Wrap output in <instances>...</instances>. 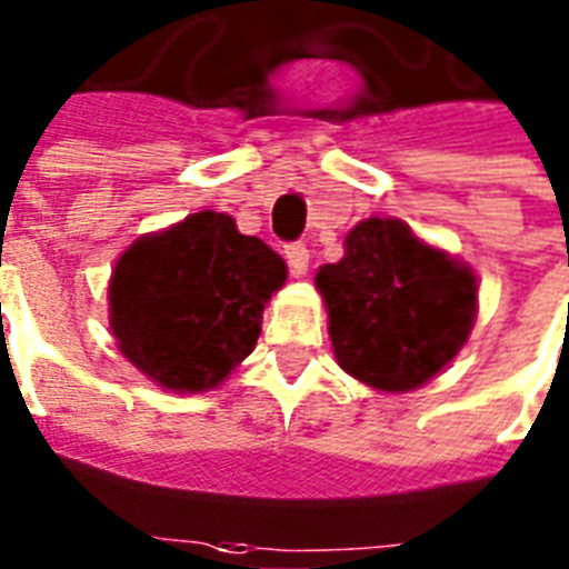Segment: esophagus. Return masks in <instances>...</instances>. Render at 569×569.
Here are the masks:
<instances>
[{
  "mask_svg": "<svg viewBox=\"0 0 569 569\" xmlns=\"http://www.w3.org/2000/svg\"><path fill=\"white\" fill-rule=\"evenodd\" d=\"M284 258H288L290 276L302 279V276L308 272V247L306 243H290V247H284Z\"/></svg>",
  "mask_w": 569,
  "mask_h": 569,
  "instance_id": "esophagus-1",
  "label": "esophagus"
}]
</instances>
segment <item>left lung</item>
I'll return each instance as SVG.
<instances>
[{
	"label": "left lung",
	"mask_w": 569,
	"mask_h": 569,
	"mask_svg": "<svg viewBox=\"0 0 569 569\" xmlns=\"http://www.w3.org/2000/svg\"><path fill=\"white\" fill-rule=\"evenodd\" d=\"M343 247L338 263L317 270L335 358L385 393L420 388L470 338L476 272L393 217L361 220Z\"/></svg>",
	"instance_id": "left-lung-1"
}]
</instances>
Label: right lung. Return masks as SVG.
<instances>
[{
    "label": "right lung",
    "mask_w": 569,
    "mask_h": 569,
    "mask_svg": "<svg viewBox=\"0 0 569 569\" xmlns=\"http://www.w3.org/2000/svg\"><path fill=\"white\" fill-rule=\"evenodd\" d=\"M288 279L229 213L199 211L134 240L113 267L108 320L143 376L176 393L217 388L256 349L261 313Z\"/></svg>",
    "instance_id": "add662e5"
}]
</instances>
